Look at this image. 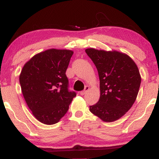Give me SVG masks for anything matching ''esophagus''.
<instances>
[{
    "instance_id": "34e87169",
    "label": "esophagus",
    "mask_w": 159,
    "mask_h": 159,
    "mask_svg": "<svg viewBox=\"0 0 159 159\" xmlns=\"http://www.w3.org/2000/svg\"><path fill=\"white\" fill-rule=\"evenodd\" d=\"M89 89H90V88H89L88 86H86V87H85V88H84V90H82V91H81V92H80V95H83L85 94V93H86L87 92H88V91L89 90Z\"/></svg>"
}]
</instances>
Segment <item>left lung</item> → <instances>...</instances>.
I'll list each match as a JSON object with an SVG mask.
<instances>
[{"instance_id":"obj_1","label":"left lung","mask_w":159,"mask_h":159,"mask_svg":"<svg viewBox=\"0 0 159 159\" xmlns=\"http://www.w3.org/2000/svg\"><path fill=\"white\" fill-rule=\"evenodd\" d=\"M86 53L96 66L101 95L97 103L90 106V112L105 122L120 119L133 105L141 83L135 63L126 53L93 48Z\"/></svg>"}]
</instances>
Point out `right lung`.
<instances>
[{
  "instance_id": "obj_1",
  "label": "right lung",
  "mask_w": 159,
  "mask_h": 159,
  "mask_svg": "<svg viewBox=\"0 0 159 159\" xmlns=\"http://www.w3.org/2000/svg\"><path fill=\"white\" fill-rule=\"evenodd\" d=\"M74 52L48 49L25 63L20 75L21 92L32 114L41 123L51 125L66 114L75 92L68 90L66 71Z\"/></svg>"
}]
</instances>
